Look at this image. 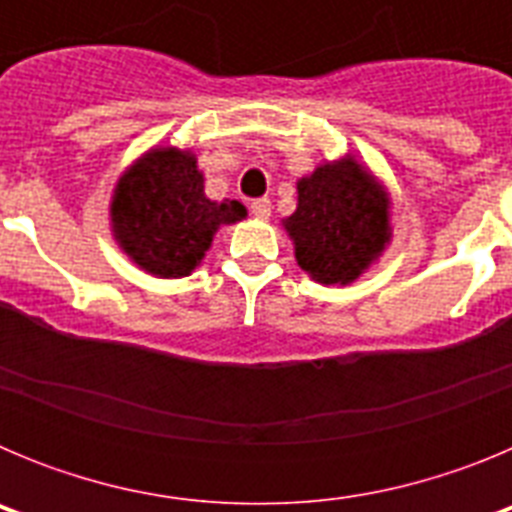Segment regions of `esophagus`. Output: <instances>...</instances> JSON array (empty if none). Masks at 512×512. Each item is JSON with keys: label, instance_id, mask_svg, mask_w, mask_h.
<instances>
[{"label": "esophagus", "instance_id": "esophagus-1", "mask_svg": "<svg viewBox=\"0 0 512 512\" xmlns=\"http://www.w3.org/2000/svg\"><path fill=\"white\" fill-rule=\"evenodd\" d=\"M251 215L256 217V220H269L271 202L266 200V197H261V200H253L251 202Z\"/></svg>", "mask_w": 512, "mask_h": 512}]
</instances>
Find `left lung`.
<instances>
[{"label": "left lung", "mask_w": 512, "mask_h": 512, "mask_svg": "<svg viewBox=\"0 0 512 512\" xmlns=\"http://www.w3.org/2000/svg\"><path fill=\"white\" fill-rule=\"evenodd\" d=\"M284 228L315 282L348 284L390 243V200L364 166L341 158L297 182V210Z\"/></svg>", "instance_id": "left-lung-1"}]
</instances>
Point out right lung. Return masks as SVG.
<instances>
[{"mask_svg": "<svg viewBox=\"0 0 512 512\" xmlns=\"http://www.w3.org/2000/svg\"><path fill=\"white\" fill-rule=\"evenodd\" d=\"M110 215L117 243L140 269L176 279L200 264L220 225L246 217V207L207 200L192 151L153 148L117 182Z\"/></svg>", "mask_w": 512, "mask_h": 512, "instance_id": "right-lung-1", "label": "right lung"}]
</instances>
